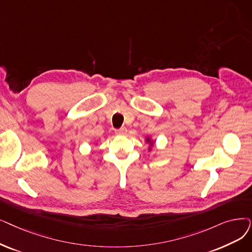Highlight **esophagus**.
<instances>
[{
  "instance_id": "1",
  "label": "esophagus",
  "mask_w": 252,
  "mask_h": 252,
  "mask_svg": "<svg viewBox=\"0 0 252 252\" xmlns=\"http://www.w3.org/2000/svg\"><path fill=\"white\" fill-rule=\"evenodd\" d=\"M126 127H120L118 129H115V134L117 135H126Z\"/></svg>"
}]
</instances>
